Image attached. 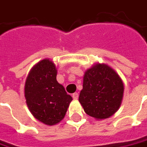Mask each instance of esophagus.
Masks as SVG:
<instances>
[{
    "label": "esophagus",
    "mask_w": 147,
    "mask_h": 147,
    "mask_svg": "<svg viewBox=\"0 0 147 147\" xmlns=\"http://www.w3.org/2000/svg\"><path fill=\"white\" fill-rule=\"evenodd\" d=\"M78 97H79L78 93H74V94H72V98H73L74 99H77L78 98Z\"/></svg>",
    "instance_id": "obj_1"
}]
</instances>
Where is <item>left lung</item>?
Instances as JSON below:
<instances>
[{
	"label": "left lung",
	"mask_w": 147,
	"mask_h": 147,
	"mask_svg": "<svg viewBox=\"0 0 147 147\" xmlns=\"http://www.w3.org/2000/svg\"><path fill=\"white\" fill-rule=\"evenodd\" d=\"M124 87L115 70L107 64L95 63L84 72L79 102L87 115L97 119H107L119 108Z\"/></svg>",
	"instance_id": "left-lung-1"
}]
</instances>
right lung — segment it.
Here are the masks:
<instances>
[{
  "label": "right lung",
  "instance_id": "right-lung-1",
  "mask_svg": "<svg viewBox=\"0 0 147 147\" xmlns=\"http://www.w3.org/2000/svg\"><path fill=\"white\" fill-rule=\"evenodd\" d=\"M55 64L45 58L36 64L28 74L24 95L30 112L41 123L54 125L63 119L71 96L57 81Z\"/></svg>",
  "mask_w": 147,
  "mask_h": 147
}]
</instances>
